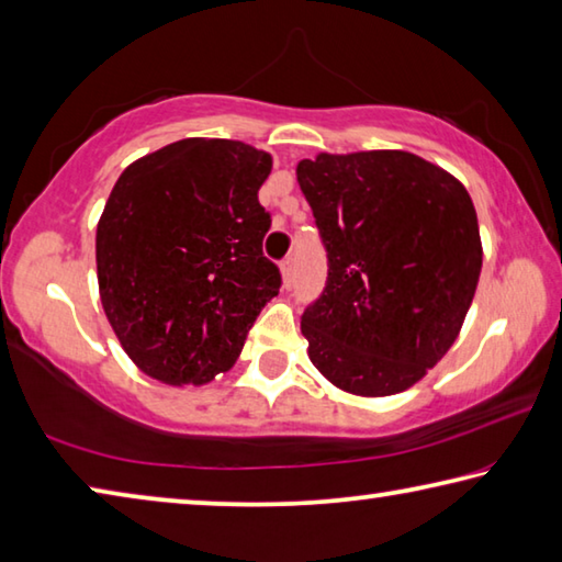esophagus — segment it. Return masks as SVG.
<instances>
[{
  "instance_id": "1",
  "label": "esophagus",
  "mask_w": 562,
  "mask_h": 562,
  "mask_svg": "<svg viewBox=\"0 0 562 562\" xmlns=\"http://www.w3.org/2000/svg\"><path fill=\"white\" fill-rule=\"evenodd\" d=\"M280 270H282L284 288H292V282H294V258H284L280 262Z\"/></svg>"
}]
</instances>
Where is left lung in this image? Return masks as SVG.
Returning a JSON list of instances; mask_svg holds the SVG:
<instances>
[{
  "mask_svg": "<svg viewBox=\"0 0 562 562\" xmlns=\"http://www.w3.org/2000/svg\"><path fill=\"white\" fill-rule=\"evenodd\" d=\"M297 180L327 250L302 312L312 364L351 394L404 392L449 351L479 284L469 190L406 150L319 154Z\"/></svg>",
  "mask_w": 562,
  "mask_h": 562,
  "instance_id": "obj_1",
  "label": "left lung"
}]
</instances>
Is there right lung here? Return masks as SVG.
I'll use <instances>...</instances> for the list:
<instances>
[{
	"label": "right lung",
	"mask_w": 562,
	"mask_h": 562,
	"mask_svg": "<svg viewBox=\"0 0 562 562\" xmlns=\"http://www.w3.org/2000/svg\"><path fill=\"white\" fill-rule=\"evenodd\" d=\"M272 158L183 138L131 164L97 231L103 312L126 355L166 384H205L240 357L282 274L265 258L258 190Z\"/></svg>",
	"instance_id": "right-lung-1"
}]
</instances>
